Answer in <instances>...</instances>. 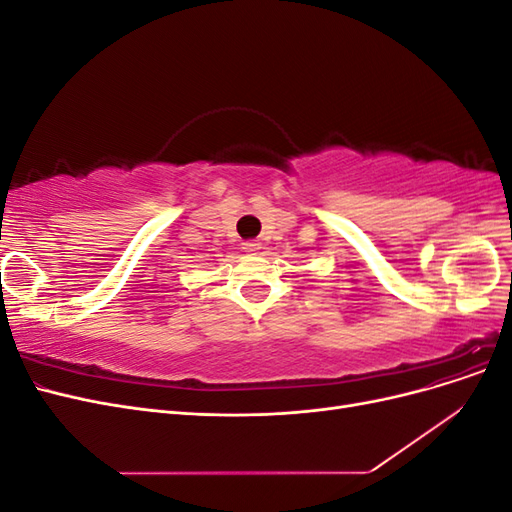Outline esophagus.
Instances as JSON below:
<instances>
[{
  "label": "esophagus",
  "instance_id": "esophagus-1",
  "mask_svg": "<svg viewBox=\"0 0 512 512\" xmlns=\"http://www.w3.org/2000/svg\"><path fill=\"white\" fill-rule=\"evenodd\" d=\"M243 250L250 252V254H256L260 250V243L258 241H245L243 243Z\"/></svg>",
  "mask_w": 512,
  "mask_h": 512
}]
</instances>
